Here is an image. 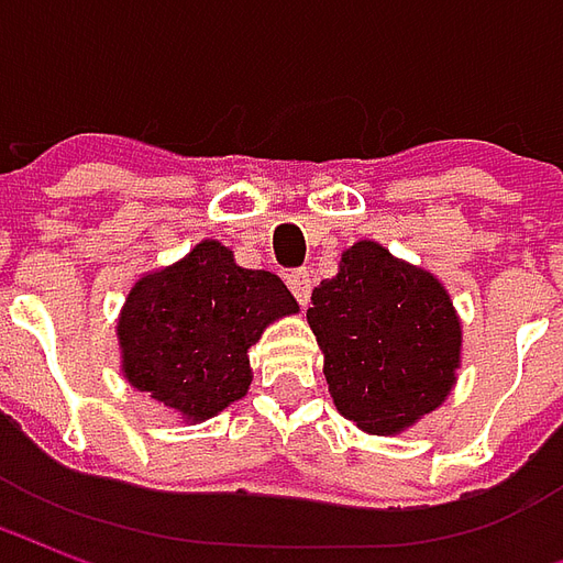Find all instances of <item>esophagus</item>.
I'll list each match as a JSON object with an SVG mask.
<instances>
[{"instance_id": "obj_1", "label": "esophagus", "mask_w": 563, "mask_h": 563, "mask_svg": "<svg viewBox=\"0 0 563 563\" xmlns=\"http://www.w3.org/2000/svg\"><path fill=\"white\" fill-rule=\"evenodd\" d=\"M286 283H289V289H292V295L298 298V305H307V301H310V289H313L310 271H292V274L286 277Z\"/></svg>"}]
</instances>
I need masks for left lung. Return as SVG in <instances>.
Instances as JSON below:
<instances>
[{"label": "left lung", "mask_w": 563, "mask_h": 563, "mask_svg": "<svg viewBox=\"0 0 563 563\" xmlns=\"http://www.w3.org/2000/svg\"><path fill=\"white\" fill-rule=\"evenodd\" d=\"M310 301L322 374L350 422L398 434L446 401L461 365V322L434 274L358 241Z\"/></svg>", "instance_id": "obj_1"}]
</instances>
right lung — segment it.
Returning a JSON list of instances; mask_svg holds the SVG:
<instances>
[{"instance_id":"add662e5","label":"right lung","mask_w":563,"mask_h":563,"mask_svg":"<svg viewBox=\"0 0 563 563\" xmlns=\"http://www.w3.org/2000/svg\"><path fill=\"white\" fill-rule=\"evenodd\" d=\"M298 301L271 271L241 268L220 241H201L129 292L117 338L123 377L186 422H205L250 389L246 350Z\"/></svg>"}]
</instances>
